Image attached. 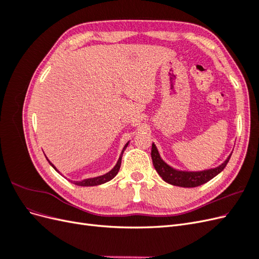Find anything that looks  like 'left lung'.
Here are the masks:
<instances>
[{
  "label": "left lung",
  "mask_w": 259,
  "mask_h": 259,
  "mask_svg": "<svg viewBox=\"0 0 259 259\" xmlns=\"http://www.w3.org/2000/svg\"><path fill=\"white\" fill-rule=\"evenodd\" d=\"M230 156L231 155H229L224 163H222L221 165L215 168L201 170V171H186V170H177L167 165V164L161 159L158 149H156L154 144H152V149H151V158H152L153 166L155 170L158 171V174L162 177L164 182H166L170 185L184 187V188L198 187L209 182L210 179H213L226 167L227 163H228L230 160Z\"/></svg>",
  "instance_id": "8db88e82"
}]
</instances>
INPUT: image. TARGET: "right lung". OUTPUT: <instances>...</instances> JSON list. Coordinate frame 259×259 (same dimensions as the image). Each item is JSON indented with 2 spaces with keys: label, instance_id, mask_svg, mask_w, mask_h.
Masks as SVG:
<instances>
[{
  "label": "right lung",
  "instance_id": "add662e5",
  "mask_svg": "<svg viewBox=\"0 0 259 259\" xmlns=\"http://www.w3.org/2000/svg\"><path fill=\"white\" fill-rule=\"evenodd\" d=\"M127 145H128V143L124 146V148H123V150H122V153H121V155H120V158H119V160H117V163L115 164V166L109 171V173H107V174H105V175H101V176H98V177H94V178H89V179H84V180H82V182H73L75 185H77V186H82V187H91V186H97V185H101V184H105V183H107V182H109V180H111L112 178H114V176L119 173V169H120V166H121V160H122V155H123V152H124V150L125 149H126V147H127ZM48 161H49V159H48ZM50 162V161H49ZM50 164L51 165L56 169V167H55L54 165H53V163H51L50 162ZM57 170V169H56ZM58 171V170H57ZM59 173V171H58Z\"/></svg>",
  "mask_w": 259,
  "mask_h": 259
}]
</instances>
